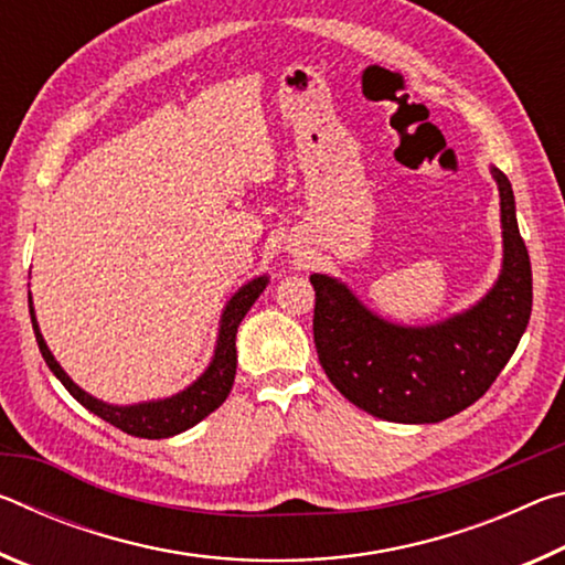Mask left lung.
<instances>
[{"instance_id":"left-lung-1","label":"left lung","mask_w":565,"mask_h":565,"mask_svg":"<svg viewBox=\"0 0 565 565\" xmlns=\"http://www.w3.org/2000/svg\"><path fill=\"white\" fill-rule=\"evenodd\" d=\"M501 194L499 281L463 313L431 327L376 317L347 284L311 274L313 343L323 371L353 406L394 424H438L476 404L513 356L531 319L533 279L509 177L491 169Z\"/></svg>"}]
</instances>
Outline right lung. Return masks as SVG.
<instances>
[{
  "label": "right lung",
  "mask_w": 565,
  "mask_h": 565,
  "mask_svg": "<svg viewBox=\"0 0 565 565\" xmlns=\"http://www.w3.org/2000/svg\"><path fill=\"white\" fill-rule=\"evenodd\" d=\"M266 284H269V276H259V279H252L248 284H244L242 289L228 299L226 309L222 313V323H218L214 359L194 384L169 398L145 401V404H134V406L104 404V401L89 396L87 391L76 386L74 381L64 374L60 363H56L50 347H46V341L40 331V323H36L34 309H32V296H30V313H32L34 337H36V343H40V351L46 361V366L52 369V374L62 381L64 388L70 391V394L79 401L84 408H89L92 414H97L99 418L107 420V424L121 428V431L129 436L169 438L186 431L191 426H196L199 420L206 418L212 411H216L226 401L236 376V329L246 317V311L252 309L256 299H259V294L266 289Z\"/></svg>",
  "instance_id": "obj_1"
}]
</instances>
